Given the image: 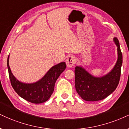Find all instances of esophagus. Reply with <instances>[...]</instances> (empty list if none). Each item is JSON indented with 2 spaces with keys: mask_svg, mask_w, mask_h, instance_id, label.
I'll list each match as a JSON object with an SVG mask.
<instances>
[{
  "mask_svg": "<svg viewBox=\"0 0 129 129\" xmlns=\"http://www.w3.org/2000/svg\"><path fill=\"white\" fill-rule=\"evenodd\" d=\"M75 58L72 55L68 57L66 61V64H67L68 68H72L75 64Z\"/></svg>",
  "mask_w": 129,
  "mask_h": 129,
  "instance_id": "1",
  "label": "esophagus"
}]
</instances>
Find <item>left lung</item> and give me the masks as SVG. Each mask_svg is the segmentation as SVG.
I'll use <instances>...</instances> for the list:
<instances>
[{
	"instance_id": "8db88e82",
	"label": "left lung",
	"mask_w": 129,
	"mask_h": 129,
	"mask_svg": "<svg viewBox=\"0 0 129 129\" xmlns=\"http://www.w3.org/2000/svg\"><path fill=\"white\" fill-rule=\"evenodd\" d=\"M114 41L117 47L118 58L111 71L101 77H96L89 74L81 66H76L75 84L77 93L86 101H101L110 95L118 86L123 63V55L120 43L117 38Z\"/></svg>"
}]
</instances>
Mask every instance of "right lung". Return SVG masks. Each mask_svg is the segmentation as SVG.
Returning a JSON list of instances; mask_svg holds the SVG:
<instances>
[{
	"mask_svg": "<svg viewBox=\"0 0 129 129\" xmlns=\"http://www.w3.org/2000/svg\"><path fill=\"white\" fill-rule=\"evenodd\" d=\"M9 57V55L8 57L7 66L11 85L21 98L33 103L45 102L50 99L54 91L57 79L66 68V63L61 62L52 66L38 81L31 84L23 83L17 79L11 72Z\"/></svg>",
	"mask_w": 129,
	"mask_h": 129,
	"instance_id": "obj_1",
	"label": "right lung"
}]
</instances>
